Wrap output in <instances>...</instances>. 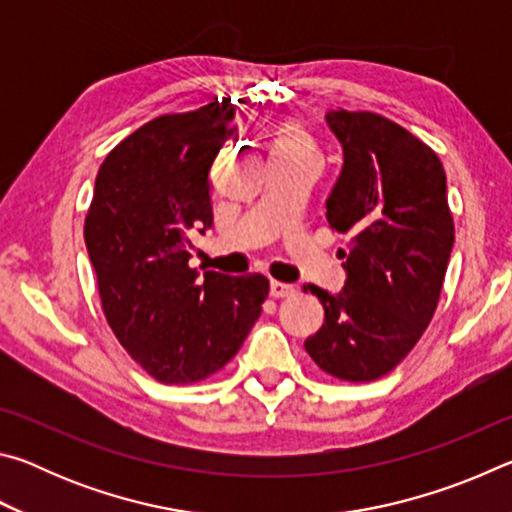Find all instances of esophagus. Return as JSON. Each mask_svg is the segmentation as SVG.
Segmentation results:
<instances>
[{
    "label": "esophagus",
    "instance_id": "obj_1",
    "mask_svg": "<svg viewBox=\"0 0 512 512\" xmlns=\"http://www.w3.org/2000/svg\"><path fill=\"white\" fill-rule=\"evenodd\" d=\"M296 293V287L293 284H284V282H271V296L273 298H291Z\"/></svg>",
    "mask_w": 512,
    "mask_h": 512
}]
</instances>
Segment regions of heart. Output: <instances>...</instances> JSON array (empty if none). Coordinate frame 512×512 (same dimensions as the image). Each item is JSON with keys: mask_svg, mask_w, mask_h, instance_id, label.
Wrapping results in <instances>:
<instances>
[{"mask_svg": "<svg viewBox=\"0 0 512 512\" xmlns=\"http://www.w3.org/2000/svg\"><path fill=\"white\" fill-rule=\"evenodd\" d=\"M293 151H314V142L311 137L302 131L298 126H282L280 131L275 133L271 153H293Z\"/></svg>", "mask_w": 512, "mask_h": 512, "instance_id": "1", "label": "heart"}]
</instances>
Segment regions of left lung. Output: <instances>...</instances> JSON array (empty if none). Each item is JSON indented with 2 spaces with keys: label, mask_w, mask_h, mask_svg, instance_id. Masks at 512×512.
Segmentation results:
<instances>
[{
  "label": "left lung",
  "mask_w": 512,
  "mask_h": 512,
  "mask_svg": "<svg viewBox=\"0 0 512 512\" xmlns=\"http://www.w3.org/2000/svg\"><path fill=\"white\" fill-rule=\"evenodd\" d=\"M343 169L327 198L329 228L350 235L339 296L318 287L325 323L305 341L320 370L375 381L420 341L438 307L454 246L443 162L377 112L329 110Z\"/></svg>",
  "instance_id": "obj_1"
}]
</instances>
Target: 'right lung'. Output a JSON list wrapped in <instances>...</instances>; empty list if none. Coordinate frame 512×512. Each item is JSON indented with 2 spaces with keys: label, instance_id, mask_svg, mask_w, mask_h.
Wrapping results in <instances>:
<instances>
[{
  "label": "right lung",
  "instance_id": "add662e5",
  "mask_svg": "<svg viewBox=\"0 0 512 512\" xmlns=\"http://www.w3.org/2000/svg\"><path fill=\"white\" fill-rule=\"evenodd\" d=\"M230 99L146 121L94 183L85 246L117 341L162 384H194L239 352L268 280L189 266V235L212 228L210 167L235 133Z\"/></svg>",
  "mask_w": 512,
  "mask_h": 512
}]
</instances>
